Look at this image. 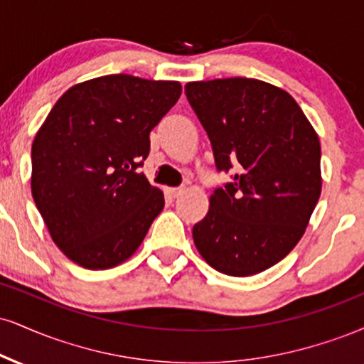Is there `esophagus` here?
Returning a JSON list of instances; mask_svg holds the SVG:
<instances>
[{
	"instance_id": "34e87169",
	"label": "esophagus",
	"mask_w": 364,
	"mask_h": 364,
	"mask_svg": "<svg viewBox=\"0 0 364 364\" xmlns=\"http://www.w3.org/2000/svg\"><path fill=\"white\" fill-rule=\"evenodd\" d=\"M183 191H185V190H183L181 186H178V188H169V190H168V193H169L171 198H178V196L181 195Z\"/></svg>"
}]
</instances>
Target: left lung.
<instances>
[{
	"label": "left lung",
	"instance_id": "8db88e82",
	"mask_svg": "<svg viewBox=\"0 0 364 364\" xmlns=\"http://www.w3.org/2000/svg\"><path fill=\"white\" fill-rule=\"evenodd\" d=\"M188 103L230 181L193 227L198 252L230 277H251L296 246L321 196V144L287 91L229 77L188 82Z\"/></svg>",
	"mask_w": 364,
	"mask_h": 364
}]
</instances>
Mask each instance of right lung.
Returning <instances> with one entry per match:
<instances>
[{
  "label": "right lung",
  "instance_id": "1",
  "mask_svg": "<svg viewBox=\"0 0 364 364\" xmlns=\"http://www.w3.org/2000/svg\"><path fill=\"white\" fill-rule=\"evenodd\" d=\"M176 81L112 74L57 100L32 146V196L57 247L87 269L129 259L164 207L139 173Z\"/></svg>",
  "mask_w": 364,
  "mask_h": 364
}]
</instances>
